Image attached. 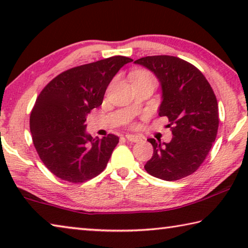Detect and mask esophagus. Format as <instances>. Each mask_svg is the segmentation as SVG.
I'll list each match as a JSON object with an SVG mask.
<instances>
[{"label": "esophagus", "instance_id": "34e87169", "mask_svg": "<svg viewBox=\"0 0 248 248\" xmlns=\"http://www.w3.org/2000/svg\"><path fill=\"white\" fill-rule=\"evenodd\" d=\"M125 138H127V140L130 141V142H139V141H141V138L140 137L132 136V134H127V136H125Z\"/></svg>", "mask_w": 248, "mask_h": 248}]
</instances>
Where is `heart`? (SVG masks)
<instances>
[{"instance_id": "b5f03b06", "label": "heart", "mask_w": 248, "mask_h": 248, "mask_svg": "<svg viewBox=\"0 0 248 248\" xmlns=\"http://www.w3.org/2000/svg\"><path fill=\"white\" fill-rule=\"evenodd\" d=\"M137 79H145V81H153L155 82V78L150 72H145V71H141V72L138 73L134 78V81Z\"/></svg>"}]
</instances>
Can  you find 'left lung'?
Masks as SVG:
<instances>
[{"label":"left lung","mask_w":248,"mask_h":248,"mask_svg":"<svg viewBox=\"0 0 248 248\" xmlns=\"http://www.w3.org/2000/svg\"><path fill=\"white\" fill-rule=\"evenodd\" d=\"M134 63L152 71L161 82L158 116L169 118L173 133L170 143L148 140L153 155L145 170L169 182L194 174L211 150L219 128V107L211 85L195 65L177 57H144Z\"/></svg>","instance_id":"obj_1"}]
</instances>
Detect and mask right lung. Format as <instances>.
Instances as JSON below:
<instances>
[{"instance_id": "add662e5", "label": "right lung", "mask_w": 248, "mask_h": 248, "mask_svg": "<svg viewBox=\"0 0 248 248\" xmlns=\"http://www.w3.org/2000/svg\"><path fill=\"white\" fill-rule=\"evenodd\" d=\"M131 61L115 56L71 68L40 92L29 120L32 143L58 178L81 184L106 169L119 138L109 133L94 139L85 132L86 116L102 105L108 84Z\"/></svg>"}]
</instances>
